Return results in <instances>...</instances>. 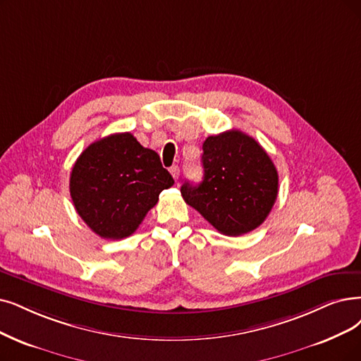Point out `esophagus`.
Wrapping results in <instances>:
<instances>
[{
    "label": "esophagus",
    "mask_w": 361,
    "mask_h": 361,
    "mask_svg": "<svg viewBox=\"0 0 361 361\" xmlns=\"http://www.w3.org/2000/svg\"><path fill=\"white\" fill-rule=\"evenodd\" d=\"M170 173H171L173 179H175V180H178V179H179V173H180V170H179V167H178V166H171V167H170Z\"/></svg>",
    "instance_id": "obj_1"
}]
</instances>
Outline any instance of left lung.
Returning <instances> with one entry per match:
<instances>
[{"mask_svg": "<svg viewBox=\"0 0 361 361\" xmlns=\"http://www.w3.org/2000/svg\"><path fill=\"white\" fill-rule=\"evenodd\" d=\"M204 176L185 182L180 194L221 234L237 237L261 225L279 194V173L259 143L240 130L203 143Z\"/></svg>", "mask_w": 361, "mask_h": 361, "instance_id": "8db88e82", "label": "left lung"}]
</instances>
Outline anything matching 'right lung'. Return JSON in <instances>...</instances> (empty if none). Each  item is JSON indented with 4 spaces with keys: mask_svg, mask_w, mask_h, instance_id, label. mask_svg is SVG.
I'll return each instance as SVG.
<instances>
[{
    "mask_svg": "<svg viewBox=\"0 0 361 361\" xmlns=\"http://www.w3.org/2000/svg\"><path fill=\"white\" fill-rule=\"evenodd\" d=\"M175 183L160 157L132 133L93 142L72 167L69 191L77 213L99 237L132 235L158 195Z\"/></svg>",
    "mask_w": 361,
    "mask_h": 361,
    "instance_id": "1",
    "label": "right lung"
}]
</instances>
